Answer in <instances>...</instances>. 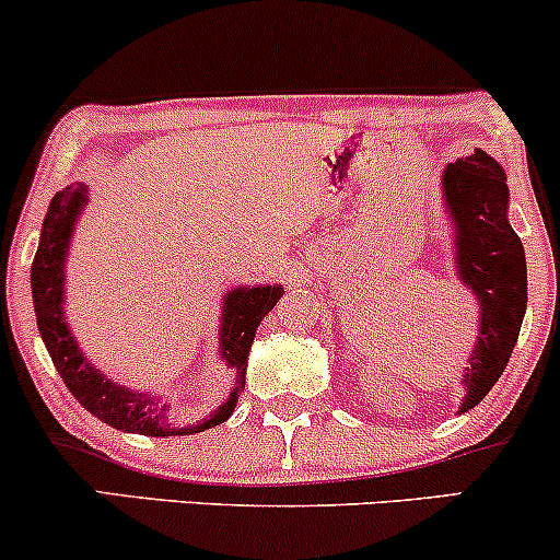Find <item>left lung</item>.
<instances>
[{
	"label": "left lung",
	"instance_id": "8db88e82",
	"mask_svg": "<svg viewBox=\"0 0 560 560\" xmlns=\"http://www.w3.org/2000/svg\"><path fill=\"white\" fill-rule=\"evenodd\" d=\"M442 202L453 226L455 273L479 305V331L464 371L466 413L505 371L526 313L524 244L508 221L505 171L485 150L447 163Z\"/></svg>",
	"mask_w": 560,
	"mask_h": 560
}]
</instances>
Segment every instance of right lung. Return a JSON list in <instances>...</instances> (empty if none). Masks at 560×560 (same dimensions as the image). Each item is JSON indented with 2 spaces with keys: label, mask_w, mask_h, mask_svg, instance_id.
Listing matches in <instances>:
<instances>
[{
  "label": "right lung",
  "mask_w": 560,
  "mask_h": 560,
  "mask_svg": "<svg viewBox=\"0 0 560 560\" xmlns=\"http://www.w3.org/2000/svg\"><path fill=\"white\" fill-rule=\"evenodd\" d=\"M86 202L89 186L81 182L57 191L52 202H49L47 215H44L36 258L34 266H31V294H34L38 334H42L44 345H47L57 374L62 376L66 387L73 392L75 400L89 413L105 421L107 427L120 429V432L144 436H184L223 423L234 413L236 402H240L255 331H258L260 320L273 311L281 294H284V287H234L223 294L218 355L226 361L229 369L236 371L234 389H231L226 402L218 405V410H213L208 419L184 423V427L182 423H173L168 419V402L160 400V395H152V392L131 389L126 384L113 382L107 374H102L83 355L79 342H75V334L68 326L66 260L70 253V242H73L75 223H79Z\"/></svg>",
  "instance_id": "right-lung-1"
}]
</instances>
